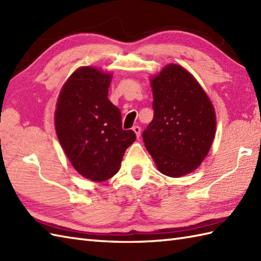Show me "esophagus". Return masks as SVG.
Masks as SVG:
<instances>
[{
	"label": "esophagus",
	"instance_id": "esophagus-1",
	"mask_svg": "<svg viewBox=\"0 0 261 261\" xmlns=\"http://www.w3.org/2000/svg\"><path fill=\"white\" fill-rule=\"evenodd\" d=\"M132 130H134V131H135V134H136L137 138H139V137H140V134H141V127H140V126H138V125H136V126H134V127H132Z\"/></svg>",
	"mask_w": 261,
	"mask_h": 261
}]
</instances>
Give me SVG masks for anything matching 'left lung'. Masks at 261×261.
I'll return each mask as SVG.
<instances>
[{"label":"left lung","instance_id":"left-lung-1","mask_svg":"<svg viewBox=\"0 0 261 261\" xmlns=\"http://www.w3.org/2000/svg\"><path fill=\"white\" fill-rule=\"evenodd\" d=\"M153 119L142 139L158 170L181 177L206 157L215 136L213 105L193 75L170 64L151 79Z\"/></svg>","mask_w":261,"mask_h":261}]
</instances>
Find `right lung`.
Listing matches in <instances>:
<instances>
[{"instance_id": "1", "label": "right lung", "mask_w": 261, "mask_h": 261, "mask_svg": "<svg viewBox=\"0 0 261 261\" xmlns=\"http://www.w3.org/2000/svg\"><path fill=\"white\" fill-rule=\"evenodd\" d=\"M112 75L94 67L75 70L60 91L55 126L70 164L93 181H103L120 169L126 148L136 140L122 129L120 110L109 101Z\"/></svg>"}]
</instances>
